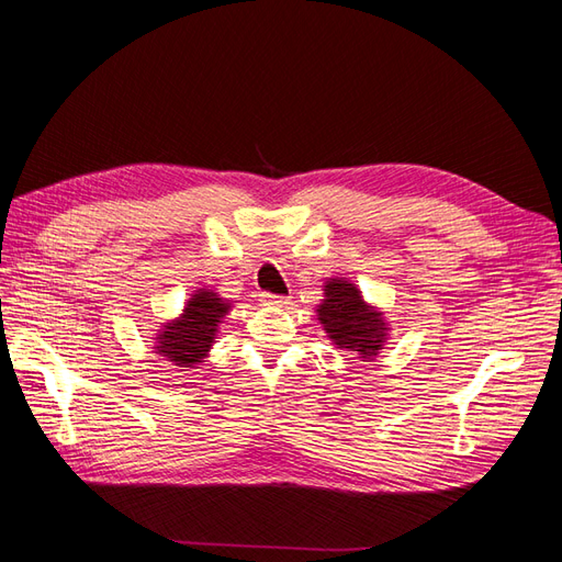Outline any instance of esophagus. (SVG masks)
Segmentation results:
<instances>
[{"mask_svg": "<svg viewBox=\"0 0 562 562\" xmlns=\"http://www.w3.org/2000/svg\"><path fill=\"white\" fill-rule=\"evenodd\" d=\"M260 302H262V304H271V307H283V304H288V297L274 295V293H262V295H260Z\"/></svg>", "mask_w": 562, "mask_h": 562, "instance_id": "obj_1", "label": "esophagus"}]
</instances>
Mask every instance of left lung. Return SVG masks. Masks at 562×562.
Instances as JSON below:
<instances>
[{
    "label": "left lung",
    "mask_w": 562,
    "mask_h": 562,
    "mask_svg": "<svg viewBox=\"0 0 562 562\" xmlns=\"http://www.w3.org/2000/svg\"><path fill=\"white\" fill-rule=\"evenodd\" d=\"M318 321L339 349H351L366 359H372L382 349L386 330L382 314L368 310L356 285L347 281L333 279L326 285V300L318 307Z\"/></svg>",
    "instance_id": "obj_1"
}]
</instances>
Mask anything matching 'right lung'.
<instances>
[{
	"label": "right lung",
	"instance_id": "obj_1",
	"mask_svg": "<svg viewBox=\"0 0 562 562\" xmlns=\"http://www.w3.org/2000/svg\"><path fill=\"white\" fill-rule=\"evenodd\" d=\"M227 304L215 293H196L187 302L180 321L168 323L166 330L157 337V351L180 368H192L201 363L213 345L220 316H225Z\"/></svg>",
	"mask_w": 562,
	"mask_h": 562
}]
</instances>
